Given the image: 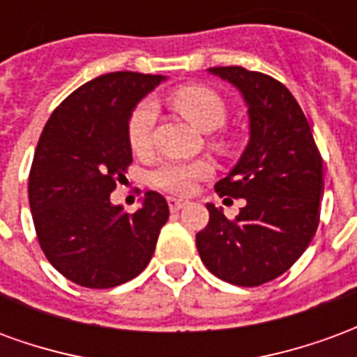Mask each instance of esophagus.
Segmentation results:
<instances>
[{"mask_svg": "<svg viewBox=\"0 0 357 357\" xmlns=\"http://www.w3.org/2000/svg\"><path fill=\"white\" fill-rule=\"evenodd\" d=\"M185 204H187V201H183V199H174V197H170V199H168V206H170L172 212H178V210L183 208Z\"/></svg>", "mask_w": 357, "mask_h": 357, "instance_id": "esophagus-1", "label": "esophagus"}]
</instances>
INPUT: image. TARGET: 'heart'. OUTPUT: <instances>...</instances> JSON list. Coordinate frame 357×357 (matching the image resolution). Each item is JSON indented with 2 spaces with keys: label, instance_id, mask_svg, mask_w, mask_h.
<instances>
[{
  "label": "heart",
  "instance_id": "1",
  "mask_svg": "<svg viewBox=\"0 0 357 357\" xmlns=\"http://www.w3.org/2000/svg\"><path fill=\"white\" fill-rule=\"evenodd\" d=\"M176 109L202 132H212L224 124L225 105L220 95L204 86H185L172 95ZM156 118V107L151 99L143 101L132 110L128 120V141L133 151H145L151 141V132ZM212 164L208 160H178L170 158L158 164L153 172V183L168 193L187 195L193 191L199 179L208 178Z\"/></svg>",
  "mask_w": 357,
  "mask_h": 357
}]
</instances>
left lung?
Masks as SVG:
<instances>
[{"label":"left lung","instance_id":"left-lung-1","mask_svg":"<svg viewBox=\"0 0 357 357\" xmlns=\"http://www.w3.org/2000/svg\"><path fill=\"white\" fill-rule=\"evenodd\" d=\"M237 88L248 114V143L220 195L245 199L227 220L212 202L208 225L197 233L204 266L239 287L275 279L306 250L319 224L323 162L304 112L281 82L243 66L208 68Z\"/></svg>","mask_w":357,"mask_h":357}]
</instances>
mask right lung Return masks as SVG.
Returning a JSON list of instances; mask_svg holds the SVG:
<instances>
[{"label":"right lung","mask_w":357,"mask_h":357,"mask_svg":"<svg viewBox=\"0 0 357 357\" xmlns=\"http://www.w3.org/2000/svg\"><path fill=\"white\" fill-rule=\"evenodd\" d=\"M162 80L128 70L97 76L59 105L40 135L28 201L43 255L73 283L118 287L153 258L170 216L166 199L147 191L128 214L110 193L132 162L130 114Z\"/></svg>","instance_id":"right-lung-1"}]
</instances>
